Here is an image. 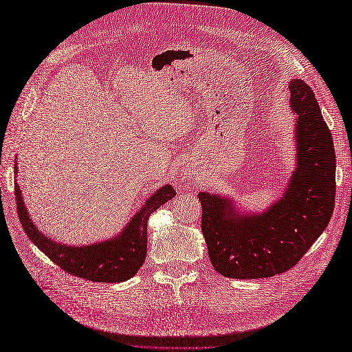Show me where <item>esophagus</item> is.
Here are the masks:
<instances>
[{"label": "esophagus", "instance_id": "esophagus-1", "mask_svg": "<svg viewBox=\"0 0 352 352\" xmlns=\"http://www.w3.org/2000/svg\"><path fill=\"white\" fill-rule=\"evenodd\" d=\"M193 175H195V172H193V170H188V172H186V177L193 178Z\"/></svg>", "mask_w": 352, "mask_h": 352}]
</instances>
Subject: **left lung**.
Instances as JSON below:
<instances>
[{
    "label": "left lung",
    "mask_w": 352,
    "mask_h": 352,
    "mask_svg": "<svg viewBox=\"0 0 352 352\" xmlns=\"http://www.w3.org/2000/svg\"><path fill=\"white\" fill-rule=\"evenodd\" d=\"M296 168L283 197L261 213L237 212L231 198L199 192L201 230L213 267L228 278H266L286 272L322 234L334 210L336 153L315 92L292 80Z\"/></svg>",
    "instance_id": "left-lung-1"
}]
</instances>
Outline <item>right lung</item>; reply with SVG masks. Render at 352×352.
Listing matches in <instances>:
<instances>
[{
  "mask_svg": "<svg viewBox=\"0 0 352 352\" xmlns=\"http://www.w3.org/2000/svg\"><path fill=\"white\" fill-rule=\"evenodd\" d=\"M18 174V163L14 164ZM177 195L170 184L149 197L124 230L113 239L92 245L71 246L51 241L32 222L18 183H14L18 216L24 231L37 248L65 272L95 283H121L138 274L146 256V227L153 212Z\"/></svg>",
  "mask_w": 352,
  "mask_h": 352,
  "instance_id": "right-lung-1",
  "label": "right lung"
}]
</instances>
